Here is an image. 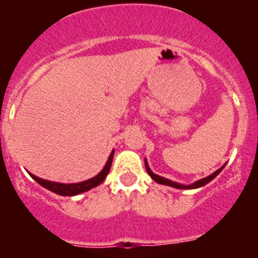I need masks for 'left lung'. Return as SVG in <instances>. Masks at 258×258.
<instances>
[{
	"label": "left lung",
	"mask_w": 258,
	"mask_h": 258,
	"mask_svg": "<svg viewBox=\"0 0 258 258\" xmlns=\"http://www.w3.org/2000/svg\"><path fill=\"white\" fill-rule=\"evenodd\" d=\"M145 165H146V170H147V173L150 174V177H151L152 179H154L156 183H160V184H165V186H170V187H174V188H178V190H192V188H199V187H203V186H206L207 183H209V182L212 181V179H214L216 177H217L218 174H220L221 170L225 168V165L221 166L220 169L216 170L214 173H212L211 175H208V177H206V178H202L199 179V181L194 182V183L191 184H182V183H178V182H174V181H170V179L168 178H164V177H161V175H157L155 174L154 172H152L151 169H150L149 166V163H147V160L145 159Z\"/></svg>",
	"instance_id": "obj_1"
}]
</instances>
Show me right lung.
I'll return each instance as SVG.
<instances>
[{"instance_id":"1","label":"right lung","mask_w":258,"mask_h":258,"mask_svg":"<svg viewBox=\"0 0 258 258\" xmlns=\"http://www.w3.org/2000/svg\"><path fill=\"white\" fill-rule=\"evenodd\" d=\"M113 154L115 151L112 150V152L109 154L108 160H107L106 165L103 166V169L101 172L98 173L95 177L90 179H86V181L83 182H77V183H60V182H52V181H47V179H42L37 175L32 174L29 173L32 178L35 179L37 183H40L42 187L47 188L51 192H55L58 195H61V197H75V195H79V194H83L85 191L92 190V188L97 187L102 182L106 179L107 174L109 173V168H111V164H112V159H113Z\"/></svg>"}]
</instances>
